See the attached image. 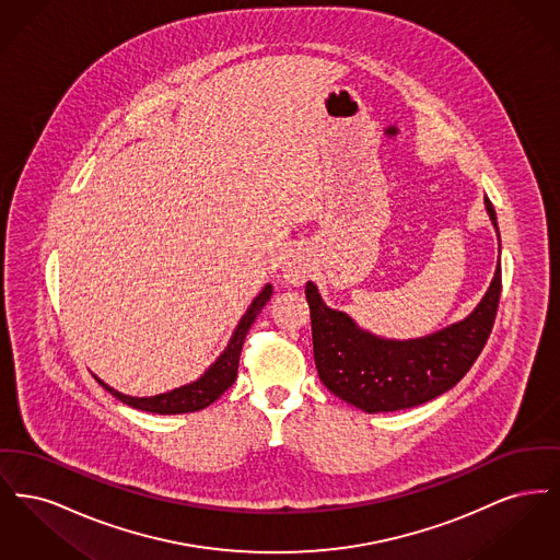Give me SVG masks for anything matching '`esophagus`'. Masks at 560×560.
<instances>
[{
    "label": "esophagus",
    "mask_w": 560,
    "mask_h": 560,
    "mask_svg": "<svg viewBox=\"0 0 560 560\" xmlns=\"http://www.w3.org/2000/svg\"><path fill=\"white\" fill-rule=\"evenodd\" d=\"M311 275V262L308 258L304 256V252H293L283 267V277L293 283V285H300L306 281V277Z\"/></svg>",
    "instance_id": "1"
}]
</instances>
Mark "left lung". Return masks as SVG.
<instances>
[{
	"label": "left lung",
	"mask_w": 560,
	"mask_h": 560,
	"mask_svg": "<svg viewBox=\"0 0 560 560\" xmlns=\"http://www.w3.org/2000/svg\"><path fill=\"white\" fill-rule=\"evenodd\" d=\"M487 212L498 231L493 203ZM500 237V231H498ZM502 268L479 306L466 319L420 340H382L363 331L345 313L323 304L317 285L306 283L313 350L320 382L336 397L368 411H399L453 388L479 359L500 306Z\"/></svg>",
	"instance_id": "obj_1"
}]
</instances>
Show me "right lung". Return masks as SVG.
Here are the masks:
<instances>
[{"mask_svg":"<svg viewBox=\"0 0 560 560\" xmlns=\"http://www.w3.org/2000/svg\"><path fill=\"white\" fill-rule=\"evenodd\" d=\"M270 293H272V288L267 285L262 292L256 295V300L252 302V306L247 308V313L240 320V325H237L229 347L224 348V352L218 357V361L197 382H190L187 386H180V388H176L172 393H163V395H158V397H144V399L121 395V393H117V390H113L110 386H107L103 380L96 377L98 384L105 390H108L115 399L130 405L133 409H140V411L170 416V413H187V411L206 409L220 395H224V390H229L233 386V382L237 380L243 340H245L252 323L260 315L262 306L270 300Z\"/></svg>","mask_w":560,"mask_h":560,"instance_id":"add662e5","label":"right lung"}]
</instances>
